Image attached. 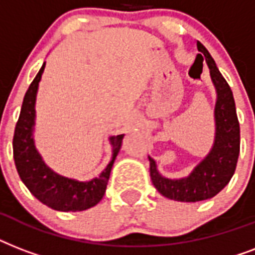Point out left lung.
Returning <instances> with one entry per match:
<instances>
[{
    "mask_svg": "<svg viewBox=\"0 0 255 255\" xmlns=\"http://www.w3.org/2000/svg\"><path fill=\"white\" fill-rule=\"evenodd\" d=\"M196 59L205 61L210 70L217 100L214 107L216 135L214 143L206 157L192 170L188 177L167 178L161 176L155 160L149 159L152 184L164 197L182 202L204 201L220 193L233 177L240 155V123H238L233 92L216 62L201 42L197 41Z\"/></svg>",
    "mask_w": 255,
    "mask_h": 255,
    "instance_id": "1",
    "label": "left lung"
}]
</instances>
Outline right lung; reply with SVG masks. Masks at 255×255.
<instances>
[{
    "label": "right lung",
    "instance_id": "1",
    "mask_svg": "<svg viewBox=\"0 0 255 255\" xmlns=\"http://www.w3.org/2000/svg\"><path fill=\"white\" fill-rule=\"evenodd\" d=\"M46 62L26 91L21 114L15 124L13 137V156L22 182L42 204L59 212H82L95 206L103 198L108 178L116 156L122 148L124 135L111 136L112 159L106 169L90 181H78L63 177L50 169L38 153L33 139L35 122V99Z\"/></svg>",
    "mask_w": 255,
    "mask_h": 255
}]
</instances>
